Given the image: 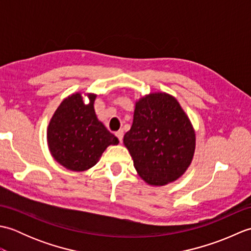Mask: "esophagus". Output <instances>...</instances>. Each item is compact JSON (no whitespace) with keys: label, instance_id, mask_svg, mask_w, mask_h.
<instances>
[{"label":"esophagus","instance_id":"obj_1","mask_svg":"<svg viewBox=\"0 0 251 251\" xmlns=\"http://www.w3.org/2000/svg\"><path fill=\"white\" fill-rule=\"evenodd\" d=\"M115 136L117 137V139L120 140V142H122V140H123V136H124V132H123V130H119V131H116V132H115Z\"/></svg>","mask_w":251,"mask_h":251}]
</instances>
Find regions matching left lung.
Instances as JSON below:
<instances>
[{
    "label": "left lung",
    "instance_id": "1",
    "mask_svg": "<svg viewBox=\"0 0 251 251\" xmlns=\"http://www.w3.org/2000/svg\"><path fill=\"white\" fill-rule=\"evenodd\" d=\"M124 146L140 178L153 186L178 180L194 157V127L173 95L163 92L142 96L135 103L134 120Z\"/></svg>",
    "mask_w": 251,
    "mask_h": 251
}]
</instances>
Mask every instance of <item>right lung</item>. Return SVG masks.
<instances>
[{
	"label": "right lung",
	"instance_id": "add662e5",
	"mask_svg": "<svg viewBox=\"0 0 251 251\" xmlns=\"http://www.w3.org/2000/svg\"><path fill=\"white\" fill-rule=\"evenodd\" d=\"M84 97L89 98L84 103ZM94 93H73L61 101L47 126V146L52 158L72 172L94 167L109 146L119 139L95 112Z\"/></svg>",
	"mask_w": 251,
	"mask_h": 251
}]
</instances>
